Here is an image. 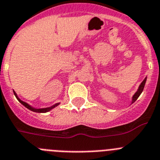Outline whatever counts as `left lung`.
<instances>
[{"label": "left lung", "mask_w": 160, "mask_h": 160, "mask_svg": "<svg viewBox=\"0 0 160 160\" xmlns=\"http://www.w3.org/2000/svg\"><path fill=\"white\" fill-rule=\"evenodd\" d=\"M146 79H147V77H146L144 79V80H143V81H142V82L141 83V84H140V85H139V87H138V90L136 91V92H135L133 96H132V102H131V104H132V103H133L134 102H135V101H136L137 99L138 98V97L140 96L141 93H142V91H143V88H144V87H145V84H146Z\"/></svg>", "instance_id": "left-lung-1"}]
</instances>
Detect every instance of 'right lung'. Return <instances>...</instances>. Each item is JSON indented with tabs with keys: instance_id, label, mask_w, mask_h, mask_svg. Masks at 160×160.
Instances as JSON below:
<instances>
[{
	"instance_id": "add662e5",
	"label": "right lung",
	"mask_w": 160,
	"mask_h": 160,
	"mask_svg": "<svg viewBox=\"0 0 160 160\" xmlns=\"http://www.w3.org/2000/svg\"><path fill=\"white\" fill-rule=\"evenodd\" d=\"M13 92H14V96L17 98V99H18V102H19L21 104H22V105H23L25 107H27L28 109H29L30 111H34V112H38V113H45V112H48V111H51V110L53 109L54 107H56L57 106H58L60 104V103L58 102V103H56V104H54V105L51 106V107H45V108H35V107H32L31 105H29L28 103L25 102H23V101L21 100V99H20L18 97V95H17V93L15 92V91L13 90Z\"/></svg>"
}]
</instances>
